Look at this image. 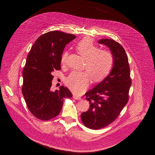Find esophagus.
I'll return each instance as SVG.
<instances>
[{
  "mask_svg": "<svg viewBox=\"0 0 155 155\" xmlns=\"http://www.w3.org/2000/svg\"><path fill=\"white\" fill-rule=\"evenodd\" d=\"M73 98H74L76 100H81V99H82V98H81L80 97L77 96V95H73Z\"/></svg>",
  "mask_w": 155,
  "mask_h": 155,
  "instance_id": "obj_1",
  "label": "esophagus"
}]
</instances>
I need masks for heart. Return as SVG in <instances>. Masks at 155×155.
Segmentation results:
<instances>
[{
	"mask_svg": "<svg viewBox=\"0 0 155 155\" xmlns=\"http://www.w3.org/2000/svg\"><path fill=\"white\" fill-rule=\"evenodd\" d=\"M77 53L86 60L84 69L86 71H73L67 78L66 85L73 93L80 94L90 84L91 78L95 82H99L106 78L114 64V58L112 52L101 50L91 38H85L75 45ZM68 52L64 51L61 56V63H67Z\"/></svg>",
	"mask_w": 155,
	"mask_h": 155,
	"instance_id": "1",
	"label": "heart"
}]
</instances>
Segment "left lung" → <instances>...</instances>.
Here are the masks:
<instances>
[{
    "label": "left lung",
    "instance_id": "1",
    "mask_svg": "<svg viewBox=\"0 0 155 155\" xmlns=\"http://www.w3.org/2000/svg\"><path fill=\"white\" fill-rule=\"evenodd\" d=\"M99 43L108 46L114 58L109 76L85 93L90 107L81 114L83 124L88 128L99 129L114 121L129 100L131 85L128 58L124 48L114 39H102Z\"/></svg>",
    "mask_w": 155,
    "mask_h": 155
}]
</instances>
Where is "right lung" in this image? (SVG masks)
<instances>
[{"label": "right lung", "mask_w": 155, "mask_h": 155, "mask_svg": "<svg viewBox=\"0 0 155 155\" xmlns=\"http://www.w3.org/2000/svg\"><path fill=\"white\" fill-rule=\"evenodd\" d=\"M76 36L52 31L40 36L32 46L22 71V93L27 107L32 115L42 120L58 116L64 98H71L68 89L60 86L51 92L54 70L61 69V56L67 44Z\"/></svg>", "instance_id": "obj_1"}]
</instances>
